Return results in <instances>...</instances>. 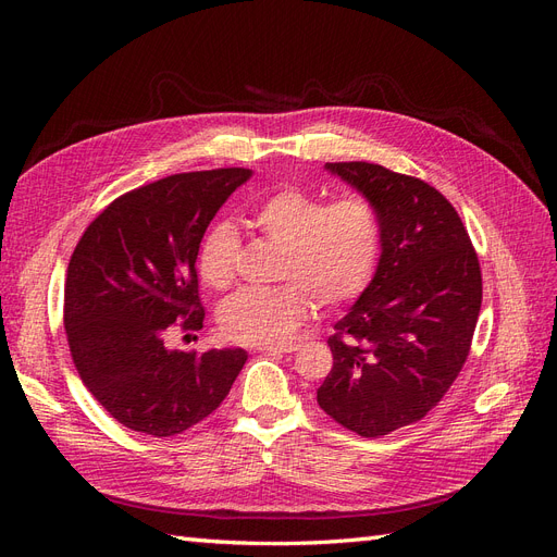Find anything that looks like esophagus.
<instances>
[{
	"mask_svg": "<svg viewBox=\"0 0 557 557\" xmlns=\"http://www.w3.org/2000/svg\"><path fill=\"white\" fill-rule=\"evenodd\" d=\"M299 344L297 342H285V344H262L258 346L260 352H293L297 350Z\"/></svg>",
	"mask_w": 557,
	"mask_h": 557,
	"instance_id": "34e87169",
	"label": "esophagus"
}]
</instances>
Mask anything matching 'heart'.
<instances>
[{"label": "heart", "instance_id": "b5f03b06", "mask_svg": "<svg viewBox=\"0 0 557 557\" xmlns=\"http://www.w3.org/2000/svg\"><path fill=\"white\" fill-rule=\"evenodd\" d=\"M264 239L283 248L276 288H244L218 309L223 334L242 344H278L320 307H342L358 297L381 250V218L367 199L348 197L325 205L307 190H281L250 215ZM239 234L230 223L213 225L199 248V276L223 290L237 272Z\"/></svg>", "mask_w": 557, "mask_h": 557}]
</instances>
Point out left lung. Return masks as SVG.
<instances>
[{"label": "left lung", "mask_w": 557, "mask_h": 557, "mask_svg": "<svg viewBox=\"0 0 557 557\" xmlns=\"http://www.w3.org/2000/svg\"><path fill=\"white\" fill-rule=\"evenodd\" d=\"M381 218L376 272L327 342L318 404L360 436L423 418L458 379L481 311V267L450 201L369 162H327Z\"/></svg>", "instance_id": "obj_1"}]
</instances>
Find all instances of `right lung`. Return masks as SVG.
I'll use <instances>...</instances> for the list:
<instances>
[{
  "instance_id": "obj_1",
  "label": "right lung",
  "mask_w": 557,
  "mask_h": 557,
  "mask_svg": "<svg viewBox=\"0 0 557 557\" xmlns=\"http://www.w3.org/2000/svg\"><path fill=\"white\" fill-rule=\"evenodd\" d=\"M250 170L174 174L117 197L66 267L64 327L92 397L125 428L174 436L213 413L239 376L244 348L164 346L174 323L199 330L197 252L213 215Z\"/></svg>"
}]
</instances>
